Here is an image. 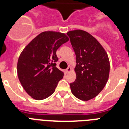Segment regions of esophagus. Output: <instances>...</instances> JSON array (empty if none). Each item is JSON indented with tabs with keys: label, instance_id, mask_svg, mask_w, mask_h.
I'll return each mask as SVG.
<instances>
[{
	"label": "esophagus",
	"instance_id": "obj_1",
	"mask_svg": "<svg viewBox=\"0 0 129 129\" xmlns=\"http://www.w3.org/2000/svg\"><path fill=\"white\" fill-rule=\"evenodd\" d=\"M71 70H72V68L69 66L68 68H67L66 70V74H68V73L70 72H71Z\"/></svg>",
	"mask_w": 129,
	"mask_h": 129
}]
</instances>
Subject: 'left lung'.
Here are the masks:
<instances>
[{
  "label": "left lung",
  "mask_w": 129,
  "mask_h": 129,
  "mask_svg": "<svg viewBox=\"0 0 129 129\" xmlns=\"http://www.w3.org/2000/svg\"><path fill=\"white\" fill-rule=\"evenodd\" d=\"M76 56V78L70 83L76 98L87 101L96 97L108 81L110 62L106 51L90 33L82 30L67 33Z\"/></svg>",
  "instance_id": "left-lung-1"
}]
</instances>
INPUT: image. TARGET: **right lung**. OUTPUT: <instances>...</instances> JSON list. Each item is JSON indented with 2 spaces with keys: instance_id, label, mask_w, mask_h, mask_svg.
Here are the masks:
<instances>
[{
  "instance_id": "add662e5",
  "label": "right lung",
  "mask_w": 129,
  "mask_h": 129,
  "mask_svg": "<svg viewBox=\"0 0 129 129\" xmlns=\"http://www.w3.org/2000/svg\"><path fill=\"white\" fill-rule=\"evenodd\" d=\"M64 33L45 31L25 47L18 59L17 74L27 94L35 100L55 92L63 73L56 68L57 49L68 41Z\"/></svg>"
}]
</instances>
